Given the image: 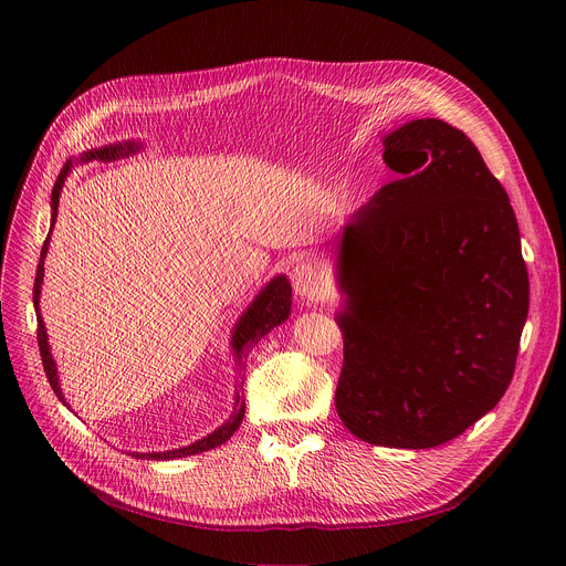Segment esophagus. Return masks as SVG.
I'll return each mask as SVG.
<instances>
[{"mask_svg": "<svg viewBox=\"0 0 566 566\" xmlns=\"http://www.w3.org/2000/svg\"><path fill=\"white\" fill-rule=\"evenodd\" d=\"M291 282L295 295L306 302H313L322 295V273L313 262H300L291 271Z\"/></svg>", "mask_w": 566, "mask_h": 566, "instance_id": "esophagus-1", "label": "esophagus"}]
</instances>
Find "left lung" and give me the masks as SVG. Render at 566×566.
Here are the masks:
<instances>
[{"label": "left lung", "instance_id": "8db88e82", "mask_svg": "<svg viewBox=\"0 0 566 566\" xmlns=\"http://www.w3.org/2000/svg\"><path fill=\"white\" fill-rule=\"evenodd\" d=\"M382 145L400 179L340 241L336 410L367 443L423 450L465 432L509 389L528 273L509 195L461 129L421 118Z\"/></svg>", "mask_w": 566, "mask_h": 566}]
</instances>
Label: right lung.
I'll return each mask as SVG.
<instances>
[{"label": "right lung", "mask_w": 566, "mask_h": 566, "mask_svg": "<svg viewBox=\"0 0 566 566\" xmlns=\"http://www.w3.org/2000/svg\"><path fill=\"white\" fill-rule=\"evenodd\" d=\"M138 145L134 143H125V145H114V147H103V149H96V151H87L83 158H116L120 154H129V151H136ZM71 170V160L62 168V172L57 175V181L53 186V192H51V221L55 223V214H57V201H60V190H62V184L66 179ZM46 251H49V237L44 239V247H42V253H40V262H38V273H35V284H33V304H35V313H38V347H40V356H42V365H44V371H46V378H49V385L53 387L55 396L64 402V396L60 391V385H57V371H55V363L51 358V352H49V343H46V332H44V322L40 317V306H38V300H40V286H42V273H44V258H46ZM291 313V282L280 275L275 277L260 295L258 300L249 306V311L241 315L239 325L234 329V336H232V349L237 354V358L241 360L247 356V352L258 345L260 338H264L273 327L282 325V322L289 317ZM241 382L239 380L237 385V396H234V412L232 417L219 428L214 430L212 434H208L206 439L188 446V448H179V450H170V452H147V454H138L136 457H145V459H177V457H188V454H199V452H206L210 448H217L221 443H226L234 430L241 426V419H244V412H247V402L244 398H241Z\"/></svg>", "instance_id": "1"}]
</instances>
